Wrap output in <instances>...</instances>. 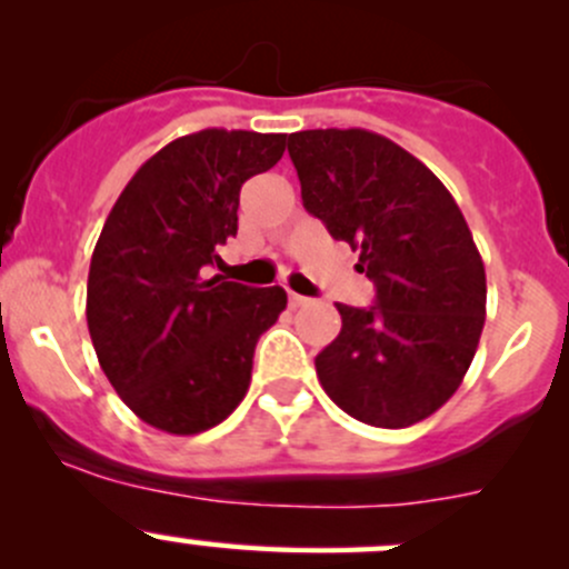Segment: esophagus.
Returning <instances> with one entry per match:
<instances>
[{
  "mask_svg": "<svg viewBox=\"0 0 569 569\" xmlns=\"http://www.w3.org/2000/svg\"><path fill=\"white\" fill-rule=\"evenodd\" d=\"M289 306H291V308H302V306H308V297L295 295V291H289Z\"/></svg>",
  "mask_w": 569,
  "mask_h": 569,
  "instance_id": "esophagus-1",
  "label": "esophagus"
}]
</instances>
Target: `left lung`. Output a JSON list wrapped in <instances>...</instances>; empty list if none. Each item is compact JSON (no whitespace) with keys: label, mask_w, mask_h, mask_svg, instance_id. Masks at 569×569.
<instances>
[{"label":"left lung","mask_w":569,"mask_h":569,"mask_svg":"<svg viewBox=\"0 0 569 569\" xmlns=\"http://www.w3.org/2000/svg\"><path fill=\"white\" fill-rule=\"evenodd\" d=\"M302 203L358 252L377 302H338L341 332L317 355L325 393L369 427L423 421L460 388L485 327L487 278L438 176L366 129L289 134Z\"/></svg>","instance_id":"obj_1"}]
</instances>
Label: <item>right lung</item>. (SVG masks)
Returning a JSON list of instances; mask_svg holds the SVG:
<instances>
[{
  "label": "right lung",
  "mask_w": 569,
  "mask_h": 569,
  "mask_svg": "<svg viewBox=\"0 0 569 569\" xmlns=\"http://www.w3.org/2000/svg\"><path fill=\"white\" fill-rule=\"evenodd\" d=\"M286 134L203 129L153 153L126 183L90 258L88 330L123 405L168 435L226 421L250 388L252 352L286 308L206 267L237 237L239 192Z\"/></svg>",
  "instance_id": "add662e5"
}]
</instances>
